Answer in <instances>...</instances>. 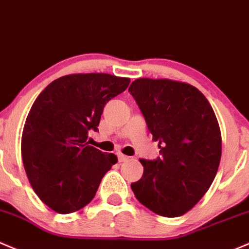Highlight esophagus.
Instances as JSON below:
<instances>
[{
    "label": "esophagus",
    "mask_w": 249,
    "mask_h": 249,
    "mask_svg": "<svg viewBox=\"0 0 249 249\" xmlns=\"http://www.w3.org/2000/svg\"><path fill=\"white\" fill-rule=\"evenodd\" d=\"M118 160H119V162H125L129 160V156L123 155V154H118Z\"/></svg>",
    "instance_id": "1"
}]
</instances>
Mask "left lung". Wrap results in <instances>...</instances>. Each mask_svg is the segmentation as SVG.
<instances>
[{"label":"left lung","mask_w":249,"mask_h":249,"mask_svg":"<svg viewBox=\"0 0 249 249\" xmlns=\"http://www.w3.org/2000/svg\"><path fill=\"white\" fill-rule=\"evenodd\" d=\"M161 158L143 160L131 188L141 204L164 217L190 211L213 184L222 137L213 107L193 86L168 78H137L129 88Z\"/></svg>","instance_id":"left-lung-1"}]
</instances>
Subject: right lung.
Segmentation results:
<instances>
[{"instance_id":"obj_1","label":"right lung","mask_w":249,"mask_h":249,"mask_svg":"<svg viewBox=\"0 0 249 249\" xmlns=\"http://www.w3.org/2000/svg\"><path fill=\"white\" fill-rule=\"evenodd\" d=\"M130 78L71 74L51 82L32 105L23 126V167L40 200L58 213H71L93 199L118 159L88 145L105 105L127 88Z\"/></svg>"}]
</instances>
